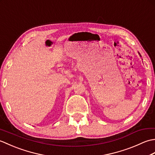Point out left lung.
Here are the masks:
<instances>
[{"label": "left lung", "instance_id": "obj_1", "mask_svg": "<svg viewBox=\"0 0 155 155\" xmlns=\"http://www.w3.org/2000/svg\"><path fill=\"white\" fill-rule=\"evenodd\" d=\"M139 55H140V57H141V55H140V53H139Z\"/></svg>", "mask_w": 155, "mask_h": 155}]
</instances>
